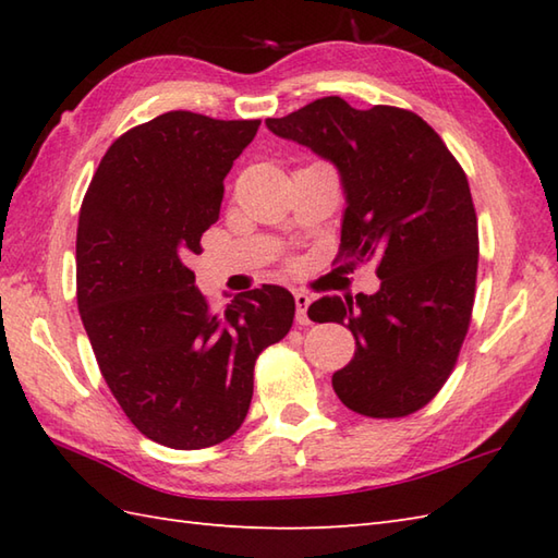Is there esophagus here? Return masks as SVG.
Instances as JSON below:
<instances>
[{
  "label": "esophagus",
  "instance_id": "obj_1",
  "mask_svg": "<svg viewBox=\"0 0 558 558\" xmlns=\"http://www.w3.org/2000/svg\"><path fill=\"white\" fill-rule=\"evenodd\" d=\"M310 304H312L310 294L294 292V310H298V312H294V318H298L300 326H310V324H312L310 314H306V310H310Z\"/></svg>",
  "mask_w": 558,
  "mask_h": 558
}]
</instances>
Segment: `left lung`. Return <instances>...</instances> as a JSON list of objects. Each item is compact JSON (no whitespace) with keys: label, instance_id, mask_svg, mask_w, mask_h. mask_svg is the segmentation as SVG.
Segmentation results:
<instances>
[{"label":"left lung","instance_id":"obj_1","mask_svg":"<svg viewBox=\"0 0 558 558\" xmlns=\"http://www.w3.org/2000/svg\"><path fill=\"white\" fill-rule=\"evenodd\" d=\"M340 172V258L376 260L374 294L322 298L312 322L345 324L357 350L333 390L364 417H408L453 372L475 304L480 236L468 177L434 129L410 110H357L338 96L266 120Z\"/></svg>","mask_w":558,"mask_h":558}]
</instances>
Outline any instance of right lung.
<instances>
[{
  "mask_svg": "<svg viewBox=\"0 0 558 558\" xmlns=\"http://www.w3.org/2000/svg\"><path fill=\"white\" fill-rule=\"evenodd\" d=\"M258 124L165 112L114 141L81 204L83 328L126 417L168 448H208L240 429L256 357L292 328L286 288L240 292L213 312L186 268Z\"/></svg>",
  "mask_w": 558,
  "mask_h": 558,
  "instance_id": "right-lung-1",
  "label": "right lung"
}]
</instances>
